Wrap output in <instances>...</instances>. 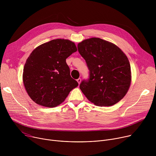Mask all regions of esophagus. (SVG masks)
I'll return each instance as SVG.
<instances>
[{"instance_id": "34e87169", "label": "esophagus", "mask_w": 156, "mask_h": 156, "mask_svg": "<svg viewBox=\"0 0 156 156\" xmlns=\"http://www.w3.org/2000/svg\"><path fill=\"white\" fill-rule=\"evenodd\" d=\"M77 82L78 83V84H80L81 83V78H78L77 79Z\"/></svg>"}]
</instances>
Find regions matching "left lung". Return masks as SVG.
<instances>
[{
  "instance_id": "1",
  "label": "left lung",
  "mask_w": 156,
  "mask_h": 156,
  "mask_svg": "<svg viewBox=\"0 0 156 156\" xmlns=\"http://www.w3.org/2000/svg\"><path fill=\"white\" fill-rule=\"evenodd\" d=\"M78 50L90 70L89 80L80 85L88 100L98 106H111L121 100L131 83L125 53L115 44L95 37L83 40Z\"/></svg>"
}]
</instances>
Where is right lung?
Returning <instances> with one entry per match:
<instances>
[{
	"mask_svg": "<svg viewBox=\"0 0 156 156\" xmlns=\"http://www.w3.org/2000/svg\"><path fill=\"white\" fill-rule=\"evenodd\" d=\"M76 51L74 42L62 38L46 42L32 51L24 65L23 82L35 103L48 108L57 106L78 86L71 77L66 63Z\"/></svg>",
	"mask_w": 156,
	"mask_h": 156,
	"instance_id": "right-lung-1",
	"label": "right lung"
}]
</instances>
